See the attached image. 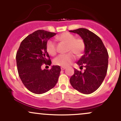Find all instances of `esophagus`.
Returning <instances> with one entry per match:
<instances>
[{
	"label": "esophagus",
	"mask_w": 121,
	"mask_h": 121,
	"mask_svg": "<svg viewBox=\"0 0 121 121\" xmlns=\"http://www.w3.org/2000/svg\"><path fill=\"white\" fill-rule=\"evenodd\" d=\"M65 69H66V67H65V66H61V70H64Z\"/></svg>",
	"instance_id": "esophagus-1"
}]
</instances>
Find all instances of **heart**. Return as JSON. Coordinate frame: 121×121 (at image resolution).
<instances>
[{
  "instance_id": "heart-1",
  "label": "heart",
  "mask_w": 121,
  "mask_h": 121,
  "mask_svg": "<svg viewBox=\"0 0 121 121\" xmlns=\"http://www.w3.org/2000/svg\"><path fill=\"white\" fill-rule=\"evenodd\" d=\"M57 40L67 44L66 51L69 52L65 55H61L54 60V64L60 66H68L75 60L74 54L77 56H81L84 52L85 44L81 37H75L73 34L69 32H63L56 37ZM47 52L51 56H55L57 53L56 44L52 40L47 41L46 44Z\"/></svg>"
}]
</instances>
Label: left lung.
Instances as JSON below:
<instances>
[{"instance_id": "8db88e82", "label": "left lung", "mask_w": 121, "mask_h": 121, "mask_svg": "<svg viewBox=\"0 0 121 121\" xmlns=\"http://www.w3.org/2000/svg\"><path fill=\"white\" fill-rule=\"evenodd\" d=\"M78 34L84 40V55L77 64L80 68H85L84 72L74 69L70 82L74 89L83 94H91L102 84L108 67V51L98 36L85 28L69 30Z\"/></svg>"}]
</instances>
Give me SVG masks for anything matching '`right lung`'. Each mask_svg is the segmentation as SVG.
Returning a JSON list of instances; mask_svg holds the SVG:
<instances>
[{
	"mask_svg": "<svg viewBox=\"0 0 121 121\" xmlns=\"http://www.w3.org/2000/svg\"><path fill=\"white\" fill-rule=\"evenodd\" d=\"M56 35L47 30H37L22 41L16 53L19 77L26 88L34 93H44L57 82L61 71L60 66L53 65L51 69H41L43 65H51L46 44Z\"/></svg>",
	"mask_w": 121,
	"mask_h": 121,
	"instance_id": "add662e5",
	"label": "right lung"
}]
</instances>
